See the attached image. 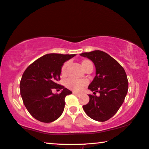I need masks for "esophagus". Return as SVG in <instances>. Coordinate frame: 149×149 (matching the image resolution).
<instances>
[{
  "instance_id": "34e87169",
  "label": "esophagus",
  "mask_w": 149,
  "mask_h": 149,
  "mask_svg": "<svg viewBox=\"0 0 149 149\" xmlns=\"http://www.w3.org/2000/svg\"><path fill=\"white\" fill-rule=\"evenodd\" d=\"M73 94L76 95L77 96H79L80 95H81V93H77V92H73Z\"/></svg>"
}]
</instances>
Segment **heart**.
Segmentation results:
<instances>
[{"instance_id": "heart-1", "label": "heart", "mask_w": 149, "mask_h": 149, "mask_svg": "<svg viewBox=\"0 0 149 149\" xmlns=\"http://www.w3.org/2000/svg\"><path fill=\"white\" fill-rule=\"evenodd\" d=\"M69 65V62H65L64 65L62 66L61 69V74L62 75H65L66 71L68 69V66ZM82 67L83 69L86 70L90 67L93 68V64L89 60H83L81 62ZM87 81L85 80H78L74 79H69L67 80L66 82V85L68 89H70L72 91H79L83 88L84 86L86 85Z\"/></svg>"}]
</instances>
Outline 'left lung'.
<instances>
[{"mask_svg":"<svg viewBox=\"0 0 149 149\" xmlns=\"http://www.w3.org/2000/svg\"><path fill=\"white\" fill-rule=\"evenodd\" d=\"M93 62L95 77L88 89L100 95H89V101L83 106L89 118L105 122L116 113L128 93V81L124 68L107 53L94 50L80 54Z\"/></svg>","mask_w":149,"mask_h":149,"instance_id":"1","label":"left lung"}]
</instances>
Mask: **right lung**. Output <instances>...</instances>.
<instances>
[{"label":"right lung","mask_w":149,"mask_h":149,"mask_svg":"<svg viewBox=\"0 0 149 149\" xmlns=\"http://www.w3.org/2000/svg\"><path fill=\"white\" fill-rule=\"evenodd\" d=\"M76 54H48L28 66L20 82L21 95L29 113L39 121H55L64 111L66 96L72 91L57 84L64 63ZM53 88L62 89L54 94Z\"/></svg>","instance_id":"obj_1"}]
</instances>
